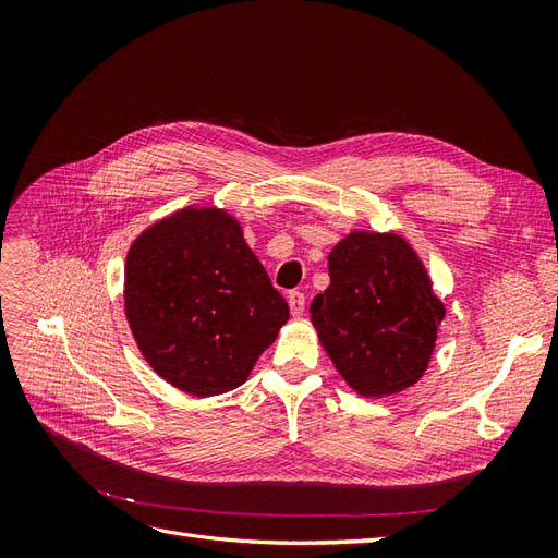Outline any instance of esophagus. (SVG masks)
Masks as SVG:
<instances>
[{
	"label": "esophagus",
	"mask_w": 558,
	"mask_h": 558,
	"mask_svg": "<svg viewBox=\"0 0 558 558\" xmlns=\"http://www.w3.org/2000/svg\"><path fill=\"white\" fill-rule=\"evenodd\" d=\"M289 310L293 316H300L302 312H305V295H302L300 291L289 293Z\"/></svg>",
	"instance_id": "1"
}]
</instances>
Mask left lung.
<instances>
[{
  "mask_svg": "<svg viewBox=\"0 0 558 558\" xmlns=\"http://www.w3.org/2000/svg\"><path fill=\"white\" fill-rule=\"evenodd\" d=\"M330 286L312 302V326L337 373L365 398L424 377L445 318L418 253L396 232L353 230L328 256Z\"/></svg>",
  "mask_w": 558,
  "mask_h": 558,
  "instance_id": "8db88e82",
  "label": "left lung"
}]
</instances>
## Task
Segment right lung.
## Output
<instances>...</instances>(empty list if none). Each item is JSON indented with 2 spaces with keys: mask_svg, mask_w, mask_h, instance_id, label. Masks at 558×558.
I'll list each match as a JSON object with an SVG mask.
<instances>
[{
  "mask_svg": "<svg viewBox=\"0 0 558 558\" xmlns=\"http://www.w3.org/2000/svg\"><path fill=\"white\" fill-rule=\"evenodd\" d=\"M123 300L146 363L197 398L242 386L289 320L240 221L218 207L148 226L128 251Z\"/></svg>",
  "mask_w": 558,
  "mask_h": 558,
  "instance_id": "add662e5",
  "label": "right lung"
}]
</instances>
